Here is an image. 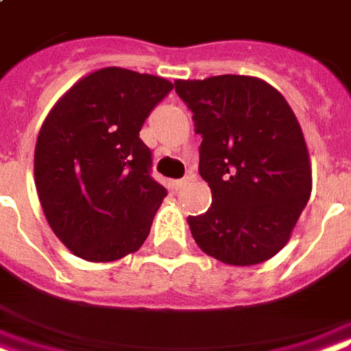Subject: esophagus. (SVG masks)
Instances as JSON below:
<instances>
[{
    "label": "esophagus",
    "mask_w": 351,
    "mask_h": 351,
    "mask_svg": "<svg viewBox=\"0 0 351 351\" xmlns=\"http://www.w3.org/2000/svg\"><path fill=\"white\" fill-rule=\"evenodd\" d=\"M191 181H192V176H185L183 179H178V181H173V186H176V189H183V186L189 185Z\"/></svg>",
    "instance_id": "obj_1"
}]
</instances>
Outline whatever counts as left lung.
<instances>
[{
    "instance_id": "left-lung-1",
    "label": "left lung",
    "mask_w": 351,
    "mask_h": 351,
    "mask_svg": "<svg viewBox=\"0 0 351 351\" xmlns=\"http://www.w3.org/2000/svg\"><path fill=\"white\" fill-rule=\"evenodd\" d=\"M202 135L199 176L213 204L189 216L194 241L226 265L250 266L285 246L311 196V165L296 116L274 86L247 75L176 83Z\"/></svg>"
}]
</instances>
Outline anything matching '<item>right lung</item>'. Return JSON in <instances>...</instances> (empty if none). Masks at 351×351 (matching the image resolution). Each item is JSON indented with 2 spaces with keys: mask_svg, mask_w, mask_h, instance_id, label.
<instances>
[{
  "mask_svg": "<svg viewBox=\"0 0 351 351\" xmlns=\"http://www.w3.org/2000/svg\"><path fill=\"white\" fill-rule=\"evenodd\" d=\"M173 85L157 75L104 68L55 104L35 147V185L53 233L94 263L144 244L168 194L152 178L141 129Z\"/></svg>",
  "mask_w": 351,
  "mask_h": 351,
  "instance_id": "obj_1",
  "label": "right lung"
}]
</instances>
